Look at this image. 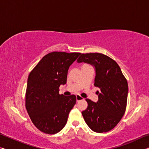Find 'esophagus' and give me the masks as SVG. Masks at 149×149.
Returning <instances> with one entry per match:
<instances>
[{
    "mask_svg": "<svg viewBox=\"0 0 149 149\" xmlns=\"http://www.w3.org/2000/svg\"><path fill=\"white\" fill-rule=\"evenodd\" d=\"M83 99H84V98H82L81 97V96L76 95V100H77V102H79V101H80V100H81Z\"/></svg>",
    "mask_w": 149,
    "mask_h": 149,
    "instance_id": "obj_1",
    "label": "esophagus"
}]
</instances>
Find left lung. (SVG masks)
I'll return each instance as SVG.
<instances>
[{
    "instance_id": "obj_1",
    "label": "left lung",
    "mask_w": 149,
    "mask_h": 149,
    "mask_svg": "<svg viewBox=\"0 0 149 149\" xmlns=\"http://www.w3.org/2000/svg\"><path fill=\"white\" fill-rule=\"evenodd\" d=\"M77 63H87L95 71V86L99 100L86 99L87 108L82 113L93 132L105 133L112 130L122 119L127 105L128 85L120 68L114 60L101 53L82 54Z\"/></svg>"
}]
</instances>
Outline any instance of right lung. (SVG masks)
Wrapping results in <instances>:
<instances>
[{
	"mask_svg": "<svg viewBox=\"0 0 149 149\" xmlns=\"http://www.w3.org/2000/svg\"><path fill=\"white\" fill-rule=\"evenodd\" d=\"M81 53L52 52L40 60L27 79L26 107L30 118L42 132L55 134L64 127L76 97L59 95L69 67Z\"/></svg>",
	"mask_w": 149,
	"mask_h": 149,
	"instance_id": "right-lung-1",
	"label": "right lung"
}]
</instances>
